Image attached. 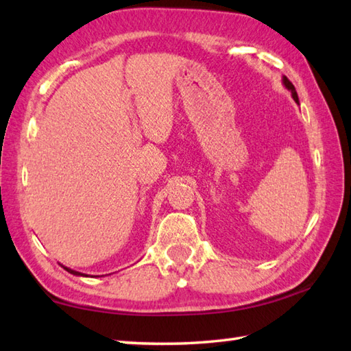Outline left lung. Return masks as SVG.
Instances as JSON below:
<instances>
[{"instance_id": "1", "label": "left lung", "mask_w": 351, "mask_h": 351, "mask_svg": "<svg viewBox=\"0 0 351 351\" xmlns=\"http://www.w3.org/2000/svg\"><path fill=\"white\" fill-rule=\"evenodd\" d=\"M282 85L284 87H286L290 93H292V97H293V101L300 105V99H298V93H296V90H295V87H293V84L289 81V79L286 77V76H282Z\"/></svg>"}]
</instances>
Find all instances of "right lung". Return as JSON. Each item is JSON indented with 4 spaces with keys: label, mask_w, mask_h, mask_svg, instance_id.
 Wrapping results in <instances>:
<instances>
[{
    "label": "right lung",
    "mask_w": 351,
    "mask_h": 351,
    "mask_svg": "<svg viewBox=\"0 0 351 351\" xmlns=\"http://www.w3.org/2000/svg\"><path fill=\"white\" fill-rule=\"evenodd\" d=\"M62 266V264H61ZM65 270H67L69 274H71V275H76V276H87L85 274H81V272H76V270H73V269H70V267H65V266H62Z\"/></svg>",
    "instance_id": "1"
}]
</instances>
